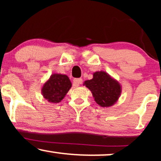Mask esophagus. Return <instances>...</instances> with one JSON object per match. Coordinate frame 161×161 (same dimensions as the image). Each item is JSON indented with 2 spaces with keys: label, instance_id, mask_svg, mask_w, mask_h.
I'll list each match as a JSON object with an SVG mask.
<instances>
[{
  "label": "esophagus",
  "instance_id": "obj_1",
  "mask_svg": "<svg viewBox=\"0 0 161 161\" xmlns=\"http://www.w3.org/2000/svg\"><path fill=\"white\" fill-rule=\"evenodd\" d=\"M82 83V79H75L73 82V85L74 87H79V85Z\"/></svg>",
  "mask_w": 161,
  "mask_h": 161
}]
</instances>
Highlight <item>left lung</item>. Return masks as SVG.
Wrapping results in <instances>:
<instances>
[{
  "mask_svg": "<svg viewBox=\"0 0 161 161\" xmlns=\"http://www.w3.org/2000/svg\"><path fill=\"white\" fill-rule=\"evenodd\" d=\"M83 86L92 92L95 102L102 108L115 104L122 92L120 83L104 71L94 73L93 78L85 81Z\"/></svg>",
  "mask_w": 161,
  "mask_h": 161,
  "instance_id": "obj_1",
  "label": "left lung"
}]
</instances>
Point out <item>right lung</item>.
I'll return each mask as SVG.
<instances>
[{
    "instance_id": "obj_1",
    "label": "right lung",
    "mask_w": 161,
    "mask_h": 161,
    "mask_svg": "<svg viewBox=\"0 0 161 161\" xmlns=\"http://www.w3.org/2000/svg\"><path fill=\"white\" fill-rule=\"evenodd\" d=\"M72 83L66 75L53 73L42 87V95L50 103L56 104L64 98Z\"/></svg>"
}]
</instances>
